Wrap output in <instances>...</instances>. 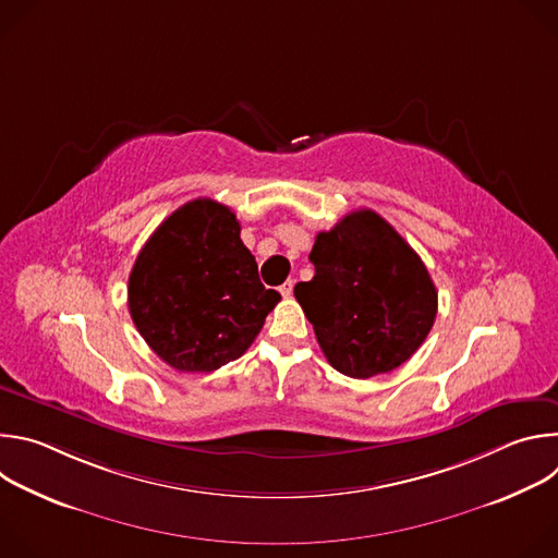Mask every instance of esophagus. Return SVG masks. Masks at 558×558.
<instances>
[{"label":"esophagus","instance_id":"esophagus-1","mask_svg":"<svg viewBox=\"0 0 558 558\" xmlns=\"http://www.w3.org/2000/svg\"><path fill=\"white\" fill-rule=\"evenodd\" d=\"M280 293H282V298H289V295L293 293V280H287V282L280 287Z\"/></svg>","mask_w":558,"mask_h":558}]
</instances>
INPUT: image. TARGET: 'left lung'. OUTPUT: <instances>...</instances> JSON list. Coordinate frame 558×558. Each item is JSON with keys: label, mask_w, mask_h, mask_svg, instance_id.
<instances>
[{"label": "left lung", "mask_w": 558, "mask_h": 558, "mask_svg": "<svg viewBox=\"0 0 558 558\" xmlns=\"http://www.w3.org/2000/svg\"><path fill=\"white\" fill-rule=\"evenodd\" d=\"M315 276L293 293L317 344L342 375L366 379L404 364L437 315V289L413 247L373 209L315 235Z\"/></svg>", "instance_id": "8db88e82"}]
</instances>
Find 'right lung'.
<instances>
[{"label":"right lung","instance_id":"add662e5","mask_svg":"<svg viewBox=\"0 0 558 558\" xmlns=\"http://www.w3.org/2000/svg\"><path fill=\"white\" fill-rule=\"evenodd\" d=\"M280 293L265 289L235 214L196 198L147 238L128 280L132 323L147 347L183 373L241 357Z\"/></svg>","mask_w":558,"mask_h":558}]
</instances>
